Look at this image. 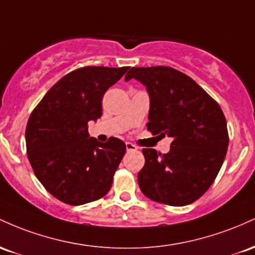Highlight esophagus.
I'll return each mask as SVG.
<instances>
[{
	"mask_svg": "<svg viewBox=\"0 0 255 255\" xmlns=\"http://www.w3.org/2000/svg\"><path fill=\"white\" fill-rule=\"evenodd\" d=\"M127 150H128V151H133V150H137V147H136L135 144H132V143L127 142Z\"/></svg>",
	"mask_w": 255,
	"mask_h": 255,
	"instance_id": "esophagus-1",
	"label": "esophagus"
}]
</instances>
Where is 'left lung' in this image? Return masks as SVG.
I'll return each instance as SVG.
<instances>
[{
    "instance_id": "8db88e82",
    "label": "left lung",
    "mask_w": 255,
    "mask_h": 255,
    "mask_svg": "<svg viewBox=\"0 0 255 255\" xmlns=\"http://www.w3.org/2000/svg\"><path fill=\"white\" fill-rule=\"evenodd\" d=\"M135 78L150 97L147 128L171 137L167 154L142 149L145 162L138 184L148 199L168 206H185L201 197L216 179L229 145L224 113L197 83L168 66L132 67Z\"/></svg>"
}]
</instances>
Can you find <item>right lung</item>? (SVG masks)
Instances as JSON below:
<instances>
[{"label": "right lung", "instance_id": "right-lung-1", "mask_svg": "<svg viewBox=\"0 0 255 255\" xmlns=\"http://www.w3.org/2000/svg\"><path fill=\"white\" fill-rule=\"evenodd\" d=\"M128 67L85 66L62 77L28 118L27 158L38 181L71 206L104 197L127 151L122 139L91 138L88 123L102 116V97Z\"/></svg>", "mask_w": 255, "mask_h": 255}]
</instances>
